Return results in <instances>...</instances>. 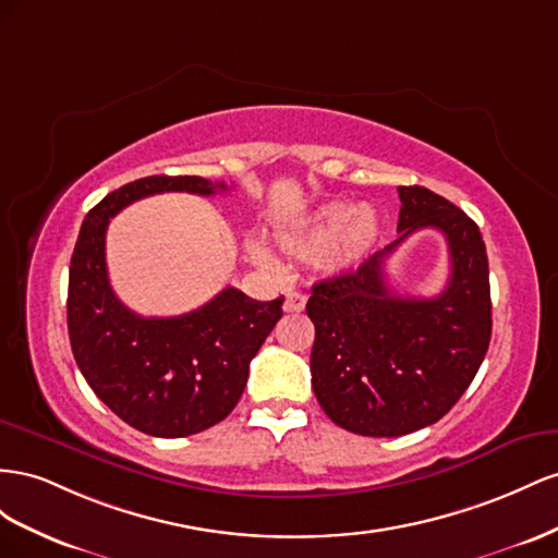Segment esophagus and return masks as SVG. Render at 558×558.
Instances as JSON below:
<instances>
[{
    "label": "esophagus",
    "mask_w": 558,
    "mask_h": 558,
    "mask_svg": "<svg viewBox=\"0 0 558 558\" xmlns=\"http://www.w3.org/2000/svg\"><path fill=\"white\" fill-rule=\"evenodd\" d=\"M288 313H301L306 308V296L301 292H288V296H284V306H282Z\"/></svg>",
    "instance_id": "1"
}]
</instances>
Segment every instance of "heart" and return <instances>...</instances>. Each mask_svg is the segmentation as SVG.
Here are the masks:
<instances>
[{"label":"heart","instance_id":"b5f03b06","mask_svg":"<svg viewBox=\"0 0 558 558\" xmlns=\"http://www.w3.org/2000/svg\"><path fill=\"white\" fill-rule=\"evenodd\" d=\"M380 217L372 208H360L350 201H327L278 231V245L290 257L308 259L323 252V266L329 274H348L369 257L380 241ZM264 259V252L257 250Z\"/></svg>","mask_w":558,"mask_h":558}]
</instances>
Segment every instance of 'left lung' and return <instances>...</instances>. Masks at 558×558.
Listing matches in <instances>:
<instances>
[{"label":"left lung","instance_id":"obj_1","mask_svg":"<svg viewBox=\"0 0 558 558\" xmlns=\"http://www.w3.org/2000/svg\"><path fill=\"white\" fill-rule=\"evenodd\" d=\"M400 238L357 270L313 284L311 380L348 433L400 437L437 423L480 372L490 341L488 257L480 227L425 186H400ZM421 228L450 243L452 274L437 298H402L385 282L387 254Z\"/></svg>","mask_w":558,"mask_h":558}]
</instances>
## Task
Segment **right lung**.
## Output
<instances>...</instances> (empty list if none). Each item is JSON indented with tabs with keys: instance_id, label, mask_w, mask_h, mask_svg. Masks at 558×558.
Returning <instances> with one entry per match:
<instances>
[{
	"instance_id": "right-lung-1",
	"label": "right lung",
	"mask_w": 558,
	"mask_h": 558,
	"mask_svg": "<svg viewBox=\"0 0 558 558\" xmlns=\"http://www.w3.org/2000/svg\"><path fill=\"white\" fill-rule=\"evenodd\" d=\"M163 191L213 196L227 184L196 174H154L95 205L70 264L68 329L93 392L140 433L174 439L203 433L233 411L252 357L282 317V296L257 301L227 288L178 317H142L125 308L107 276V225L125 205Z\"/></svg>"
}]
</instances>
